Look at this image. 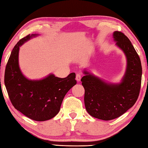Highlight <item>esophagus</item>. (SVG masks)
I'll list each match as a JSON object with an SVG mask.
<instances>
[{
	"mask_svg": "<svg viewBox=\"0 0 148 148\" xmlns=\"http://www.w3.org/2000/svg\"><path fill=\"white\" fill-rule=\"evenodd\" d=\"M80 79H81V75H80V73H77L76 75V80L78 82H79Z\"/></svg>",
	"mask_w": 148,
	"mask_h": 148,
	"instance_id": "esophagus-1",
	"label": "esophagus"
}]
</instances>
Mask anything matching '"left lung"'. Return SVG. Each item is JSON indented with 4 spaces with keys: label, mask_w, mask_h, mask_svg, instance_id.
I'll return each instance as SVG.
<instances>
[{
    "label": "left lung",
    "mask_w": 148,
    "mask_h": 148,
    "mask_svg": "<svg viewBox=\"0 0 148 148\" xmlns=\"http://www.w3.org/2000/svg\"><path fill=\"white\" fill-rule=\"evenodd\" d=\"M113 37L127 60L126 72L121 82H106L87 71H84L85 75L81 79L86 111L103 121L118 118L132 108L138 99L141 86V62L134 47L123 33L114 32Z\"/></svg>",
    "instance_id": "obj_1"
}]
</instances>
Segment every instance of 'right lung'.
I'll return each mask as SVG.
<instances>
[{"instance_id":"obj_1","label":"right lung","mask_w":148,"mask_h":148,"mask_svg":"<svg viewBox=\"0 0 148 148\" xmlns=\"http://www.w3.org/2000/svg\"><path fill=\"white\" fill-rule=\"evenodd\" d=\"M37 35H27L14 47L5 67L4 84L16 110L33 121H45L57 115L66 94L77 81L75 73L63 79L49 74L40 80H29L22 74L18 64L19 49Z\"/></svg>"}]
</instances>
